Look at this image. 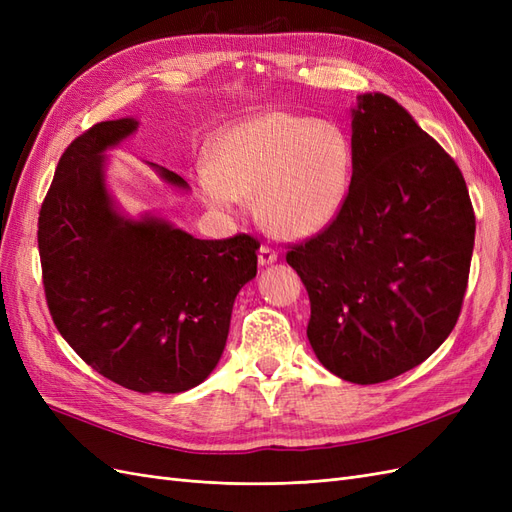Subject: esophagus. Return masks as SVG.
Wrapping results in <instances>:
<instances>
[{
	"instance_id": "1",
	"label": "esophagus",
	"mask_w": 512,
	"mask_h": 512,
	"mask_svg": "<svg viewBox=\"0 0 512 512\" xmlns=\"http://www.w3.org/2000/svg\"><path fill=\"white\" fill-rule=\"evenodd\" d=\"M275 260H277V252L271 250L269 245H260V250H258V265H260V267H269V265H273Z\"/></svg>"
}]
</instances>
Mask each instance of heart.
Instances as JSON below:
<instances>
[{"label":"heart","mask_w":512,"mask_h":512,"mask_svg":"<svg viewBox=\"0 0 512 512\" xmlns=\"http://www.w3.org/2000/svg\"><path fill=\"white\" fill-rule=\"evenodd\" d=\"M352 149L333 123L271 111L224 128L211 164H198L205 203L235 213L256 196V213L273 235L307 239L342 211L350 188Z\"/></svg>","instance_id":"obj_1"}]
</instances>
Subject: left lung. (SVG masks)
Listing matches in <instances>:
<instances>
[{
  "label": "left lung",
  "instance_id": "left-lung-1",
  "mask_svg": "<svg viewBox=\"0 0 512 512\" xmlns=\"http://www.w3.org/2000/svg\"><path fill=\"white\" fill-rule=\"evenodd\" d=\"M474 230L455 160L393 98L359 96L344 207L286 254L309 294L318 361L376 384L429 359L457 324Z\"/></svg>",
  "mask_w": 512,
  "mask_h": 512
}]
</instances>
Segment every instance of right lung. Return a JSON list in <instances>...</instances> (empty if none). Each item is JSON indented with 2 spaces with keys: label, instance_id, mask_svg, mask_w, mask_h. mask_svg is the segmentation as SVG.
Returning <instances> with one entry per match:
<instances>
[{
  "label": "right lung",
  "instance_id": "right-lung-1",
  "mask_svg": "<svg viewBox=\"0 0 512 512\" xmlns=\"http://www.w3.org/2000/svg\"><path fill=\"white\" fill-rule=\"evenodd\" d=\"M136 130L134 117L96 123L59 158L38 218L44 294L61 337L98 374L138 393H183L218 365L260 245L250 235L196 239L153 213L123 215L106 185V151Z\"/></svg>",
  "mask_w": 512,
  "mask_h": 512
}]
</instances>
